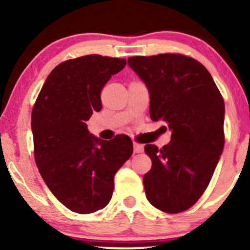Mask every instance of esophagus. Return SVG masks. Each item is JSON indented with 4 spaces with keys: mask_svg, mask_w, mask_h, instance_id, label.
Returning a JSON list of instances; mask_svg holds the SVG:
<instances>
[{
    "mask_svg": "<svg viewBox=\"0 0 250 250\" xmlns=\"http://www.w3.org/2000/svg\"><path fill=\"white\" fill-rule=\"evenodd\" d=\"M133 147H134V153L139 154V153H142V151H143V146L140 145V143H134Z\"/></svg>",
    "mask_w": 250,
    "mask_h": 250,
    "instance_id": "1",
    "label": "esophagus"
}]
</instances>
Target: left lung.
Masks as SVG:
<instances>
[{
  "label": "left lung",
  "mask_w": 250,
  "mask_h": 250,
  "mask_svg": "<svg viewBox=\"0 0 250 250\" xmlns=\"http://www.w3.org/2000/svg\"><path fill=\"white\" fill-rule=\"evenodd\" d=\"M128 65L147 85L153 121L168 123L170 142L146 145L153 166L143 176L155 208L176 214L208 187L225 145V102L209 71L180 54L134 56Z\"/></svg>",
  "instance_id": "left-lung-1"
}]
</instances>
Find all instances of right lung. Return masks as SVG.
<instances>
[{
  "instance_id": "1",
  "label": "right lung",
  "mask_w": 250,
  "mask_h": 250,
  "mask_svg": "<svg viewBox=\"0 0 250 250\" xmlns=\"http://www.w3.org/2000/svg\"><path fill=\"white\" fill-rule=\"evenodd\" d=\"M125 63L101 55L60 63L33 108L37 168L54 196L75 213L90 214L108 205L114 176L133 154L127 135L104 141L89 133L85 123L101 110L102 88Z\"/></svg>"
}]
</instances>
